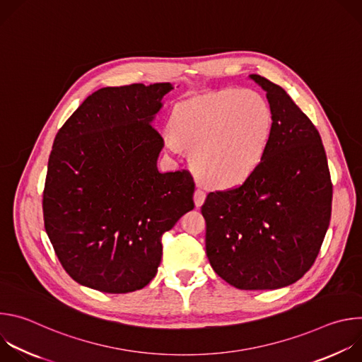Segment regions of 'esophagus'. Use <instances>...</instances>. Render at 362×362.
<instances>
[{
	"label": "esophagus",
	"instance_id": "34e87169",
	"mask_svg": "<svg viewBox=\"0 0 362 362\" xmlns=\"http://www.w3.org/2000/svg\"><path fill=\"white\" fill-rule=\"evenodd\" d=\"M206 199V192L202 189V187H197L193 193V200H194V204L196 206H202L203 202Z\"/></svg>",
	"mask_w": 362,
	"mask_h": 362
}]
</instances>
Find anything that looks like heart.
Segmentation results:
<instances>
[{"label":"heart","mask_w":362,"mask_h":362,"mask_svg":"<svg viewBox=\"0 0 362 362\" xmlns=\"http://www.w3.org/2000/svg\"><path fill=\"white\" fill-rule=\"evenodd\" d=\"M272 129V110L262 95L223 88L179 101L168 143L190 151L200 180L226 187L243 182L261 165Z\"/></svg>","instance_id":"heart-1"}]
</instances>
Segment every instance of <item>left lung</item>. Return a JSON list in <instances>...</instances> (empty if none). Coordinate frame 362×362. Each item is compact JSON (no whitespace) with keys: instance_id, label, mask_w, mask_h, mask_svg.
I'll list each match as a JSON object with an SVG mask.
<instances>
[{"instance_id":"obj_1","label":"left lung","mask_w":362,"mask_h":362,"mask_svg":"<svg viewBox=\"0 0 362 362\" xmlns=\"http://www.w3.org/2000/svg\"><path fill=\"white\" fill-rule=\"evenodd\" d=\"M267 91L274 129L265 156L240 185L202 204L206 255L238 289H278L314 265L331 221L332 182L321 136L286 91L250 74Z\"/></svg>"}]
</instances>
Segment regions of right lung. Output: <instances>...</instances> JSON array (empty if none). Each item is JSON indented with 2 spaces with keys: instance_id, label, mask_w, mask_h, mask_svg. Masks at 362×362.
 <instances>
[{
  "instance_id": "obj_1",
  "label": "right lung",
  "mask_w": 362,
  "mask_h": 362,
  "mask_svg": "<svg viewBox=\"0 0 362 362\" xmlns=\"http://www.w3.org/2000/svg\"><path fill=\"white\" fill-rule=\"evenodd\" d=\"M170 83L105 87L59 130L42 192L45 232L64 271L107 293L146 286L162 236L194 208L187 170L160 173L151 124Z\"/></svg>"
}]
</instances>
